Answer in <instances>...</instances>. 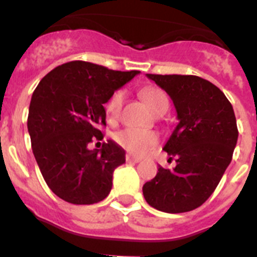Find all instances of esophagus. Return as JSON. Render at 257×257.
<instances>
[{
    "mask_svg": "<svg viewBox=\"0 0 257 257\" xmlns=\"http://www.w3.org/2000/svg\"><path fill=\"white\" fill-rule=\"evenodd\" d=\"M126 161L130 163H138V162H140V158L131 156V154H126Z\"/></svg>",
    "mask_w": 257,
    "mask_h": 257,
    "instance_id": "esophagus-1",
    "label": "esophagus"
}]
</instances>
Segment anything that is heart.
<instances>
[{"mask_svg": "<svg viewBox=\"0 0 257 257\" xmlns=\"http://www.w3.org/2000/svg\"><path fill=\"white\" fill-rule=\"evenodd\" d=\"M140 97L148 105L152 113L156 115H161L167 112L170 106V99L162 88L156 86H147L140 90ZM124 100V92L122 90H117L110 95L108 101L105 103V113L109 119H117ZM114 140L119 147L127 151L128 153L135 156H144L151 148L158 143V136L156 133L142 128L127 127L123 130L118 131L114 135Z\"/></svg>", "mask_w": 257, "mask_h": 257, "instance_id": "1", "label": "heart"}]
</instances>
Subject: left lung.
<instances>
[{
  "label": "left lung",
  "mask_w": 257,
  "mask_h": 257,
  "mask_svg": "<svg viewBox=\"0 0 257 257\" xmlns=\"http://www.w3.org/2000/svg\"><path fill=\"white\" fill-rule=\"evenodd\" d=\"M147 77L171 97L179 123L163 147L175 169L160 166L143 194L157 210L188 212L207 201L230 163L238 139L234 110L219 87L198 76Z\"/></svg>",
  "instance_id": "left-lung-1"
}]
</instances>
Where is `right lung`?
Returning a JSON list of instances; mask_svg holds the SVG:
<instances>
[{
    "mask_svg": "<svg viewBox=\"0 0 257 257\" xmlns=\"http://www.w3.org/2000/svg\"><path fill=\"white\" fill-rule=\"evenodd\" d=\"M88 61L59 65L41 79L32 95L28 133L32 151L50 189L73 205L103 201L112 189L113 171L124 163V151L112 140L101 149L87 145L103 140L104 104L139 74Z\"/></svg>",
    "mask_w": 257,
    "mask_h": 257,
    "instance_id": "obj_1",
    "label": "right lung"
}]
</instances>
